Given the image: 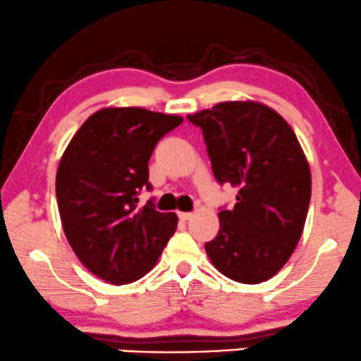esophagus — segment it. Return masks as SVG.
Masks as SVG:
<instances>
[{
  "mask_svg": "<svg viewBox=\"0 0 361 361\" xmlns=\"http://www.w3.org/2000/svg\"><path fill=\"white\" fill-rule=\"evenodd\" d=\"M177 216H179V219H182V221H189L192 218V213H182V211H179Z\"/></svg>",
  "mask_w": 361,
  "mask_h": 361,
  "instance_id": "34e87169",
  "label": "esophagus"
}]
</instances>
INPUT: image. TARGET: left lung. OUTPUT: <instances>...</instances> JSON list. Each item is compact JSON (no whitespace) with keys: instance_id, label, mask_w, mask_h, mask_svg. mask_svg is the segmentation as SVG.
I'll list each match as a JSON object with an SVG mask.
<instances>
[{"instance_id":"obj_1","label":"left lung","mask_w":361,"mask_h":361,"mask_svg":"<svg viewBox=\"0 0 361 361\" xmlns=\"http://www.w3.org/2000/svg\"><path fill=\"white\" fill-rule=\"evenodd\" d=\"M188 120L202 130L216 180L238 188L235 206L219 211L207 255L233 281H269L298 247L311 201L298 137L281 114L253 101L219 103Z\"/></svg>"}]
</instances>
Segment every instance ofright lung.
<instances>
[{"label": "right lung", "mask_w": 361, "mask_h": 361, "mask_svg": "<svg viewBox=\"0 0 361 361\" xmlns=\"http://www.w3.org/2000/svg\"><path fill=\"white\" fill-rule=\"evenodd\" d=\"M184 121L143 108H104L78 130L59 164L55 194L63 233L89 272L123 286L154 269L177 214L154 199L138 207L159 140Z\"/></svg>", "instance_id": "right-lung-1"}]
</instances>
